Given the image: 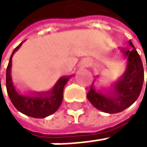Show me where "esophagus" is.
<instances>
[{"label":"esophagus","instance_id":"1","mask_svg":"<svg viewBox=\"0 0 147 147\" xmlns=\"http://www.w3.org/2000/svg\"><path fill=\"white\" fill-rule=\"evenodd\" d=\"M82 64L84 66V67H88V65H89V63H88V61H84L83 63H82Z\"/></svg>","mask_w":147,"mask_h":147}]
</instances>
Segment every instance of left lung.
<instances>
[{
    "label": "left lung",
    "mask_w": 147,
    "mask_h": 147,
    "mask_svg": "<svg viewBox=\"0 0 147 147\" xmlns=\"http://www.w3.org/2000/svg\"><path fill=\"white\" fill-rule=\"evenodd\" d=\"M129 44L132 49L121 48L123 57L127 59V67L121 78L106 91L96 90L92 84L87 93L89 101L94 108L102 112L115 114L123 111L137 100L142 90L144 83L143 63L131 40Z\"/></svg>",
    "instance_id": "8db88e82"
}]
</instances>
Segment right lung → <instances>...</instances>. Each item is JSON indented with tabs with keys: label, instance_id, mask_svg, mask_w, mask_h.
Segmentation results:
<instances>
[{
	"label": "right lung",
	"instance_id": "right-lung-1",
	"mask_svg": "<svg viewBox=\"0 0 147 147\" xmlns=\"http://www.w3.org/2000/svg\"><path fill=\"white\" fill-rule=\"evenodd\" d=\"M22 43L14 49L7 67V92L12 104L19 112L34 118H45L54 114L59 109L63 99V88L70 78V76L61 78L55 84L54 88L49 92H32L30 94L18 92L13 84L10 70L12 65V56L22 46Z\"/></svg>",
	"mask_w": 147,
	"mask_h": 147
}]
</instances>
